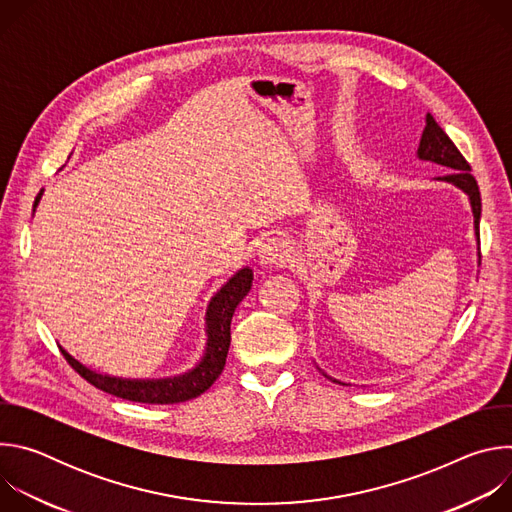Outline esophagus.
<instances>
[{
  "label": "esophagus",
  "instance_id": "obj_1",
  "mask_svg": "<svg viewBox=\"0 0 512 512\" xmlns=\"http://www.w3.org/2000/svg\"><path fill=\"white\" fill-rule=\"evenodd\" d=\"M259 261L265 267H277V265H287L294 257V247L283 237H269L261 243L259 247Z\"/></svg>",
  "mask_w": 512,
  "mask_h": 512
}]
</instances>
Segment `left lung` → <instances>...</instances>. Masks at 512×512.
<instances>
[{
  "mask_svg": "<svg viewBox=\"0 0 512 512\" xmlns=\"http://www.w3.org/2000/svg\"><path fill=\"white\" fill-rule=\"evenodd\" d=\"M415 156L423 162H431V164H437V166H444V168L452 170L450 174L437 176L435 180L448 182V184L460 188L468 196L470 208H472V214H474V235H476V241H478V265H480V229H478L480 212H482L480 190H478V184H476V180L470 172V164L464 160V156L460 154V150L456 148L454 141L448 137V133L435 123L431 113L425 115V127H423V133H421V139H419V148H417ZM316 367H318V364H316ZM318 371L326 379H330L332 383L346 385V383L326 375L320 367H318Z\"/></svg>",
  "mask_w": 512,
  "mask_h": 512,
  "instance_id": "left-lung-1",
  "label": "left lung"
}]
</instances>
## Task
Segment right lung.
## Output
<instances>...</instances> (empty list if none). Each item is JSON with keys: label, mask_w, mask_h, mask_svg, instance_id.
<instances>
[{"label": "right lung", "mask_w": 512, "mask_h": 512, "mask_svg": "<svg viewBox=\"0 0 512 512\" xmlns=\"http://www.w3.org/2000/svg\"><path fill=\"white\" fill-rule=\"evenodd\" d=\"M44 190L38 192L34 200V210L42 198ZM253 285V269L241 267L235 275L223 283V287L210 298L204 314V334L206 344L200 360L182 375L162 377V379H127L113 377L107 373H99L81 360L72 356L64 346H60L64 358L85 381L95 385L97 389L127 399L135 403H152V405H170L190 401L202 395L223 373L229 346H231V320L237 306L251 291Z\"/></svg>", "instance_id": "obj_1"}]
</instances>
